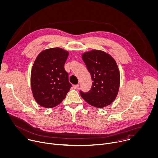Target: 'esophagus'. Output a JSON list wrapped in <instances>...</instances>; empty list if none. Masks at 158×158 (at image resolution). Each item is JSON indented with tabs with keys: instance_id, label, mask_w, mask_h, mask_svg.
<instances>
[{
	"instance_id": "obj_1",
	"label": "esophagus",
	"mask_w": 158,
	"mask_h": 158,
	"mask_svg": "<svg viewBox=\"0 0 158 158\" xmlns=\"http://www.w3.org/2000/svg\"><path fill=\"white\" fill-rule=\"evenodd\" d=\"M79 86V84H76V85H73V87H74V89H78Z\"/></svg>"
}]
</instances>
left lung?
<instances>
[{
	"label": "left lung",
	"instance_id": "left-lung-1",
	"mask_svg": "<svg viewBox=\"0 0 158 158\" xmlns=\"http://www.w3.org/2000/svg\"><path fill=\"white\" fill-rule=\"evenodd\" d=\"M82 58L91 74V89L87 93L80 92L82 98L90 106L103 108L116 98L120 87V74L114 58L102 50L84 52Z\"/></svg>",
	"mask_w": 158,
	"mask_h": 158
}]
</instances>
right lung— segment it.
Returning a JSON list of instances; mask_svg holds the SVG:
<instances>
[{"label":"right lung","mask_w":158,"mask_h":158,"mask_svg":"<svg viewBox=\"0 0 158 158\" xmlns=\"http://www.w3.org/2000/svg\"><path fill=\"white\" fill-rule=\"evenodd\" d=\"M69 52L60 48L43 50L32 66L30 83L33 96L40 106H57L71 87L64 63Z\"/></svg>","instance_id":"obj_1"}]
</instances>
